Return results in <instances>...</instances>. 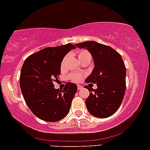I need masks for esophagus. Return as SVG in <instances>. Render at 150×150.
<instances>
[{
    "mask_svg": "<svg viewBox=\"0 0 150 150\" xmlns=\"http://www.w3.org/2000/svg\"><path fill=\"white\" fill-rule=\"evenodd\" d=\"M82 88V86H80V85H77V89H78V90H80V89H81Z\"/></svg>",
    "mask_w": 150,
    "mask_h": 150,
    "instance_id": "esophagus-1",
    "label": "esophagus"
}]
</instances>
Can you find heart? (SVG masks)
Here are the masks:
<instances>
[{"label":"heart","instance_id":"b5f03b06","mask_svg":"<svg viewBox=\"0 0 150 150\" xmlns=\"http://www.w3.org/2000/svg\"><path fill=\"white\" fill-rule=\"evenodd\" d=\"M78 58L80 61H81V60L82 59H85V58H90L91 59V56L87 51H81L78 53ZM66 59H67V56H65V57L63 59V61H62L61 67H63V65H64L65 62L66 61ZM69 77L70 79H71L72 81H73V82H79V81H80L81 78H82V75H81L80 74H77V73L70 74L69 75Z\"/></svg>","mask_w":150,"mask_h":150}]
</instances>
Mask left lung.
Here are the masks:
<instances>
[{"mask_svg":"<svg viewBox=\"0 0 150 150\" xmlns=\"http://www.w3.org/2000/svg\"><path fill=\"white\" fill-rule=\"evenodd\" d=\"M92 55L94 67L87 77V83L97 84V88L85 86L89 91L86 99L87 111L97 118H107L120 107L125 92L126 69L121 56L110 46L96 42L75 44Z\"/></svg>","mask_w":150,"mask_h":150,"instance_id":"1","label":"left lung"}]
</instances>
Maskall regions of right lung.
<instances>
[{
  "instance_id": "right-lung-1",
  "label": "right lung",
  "mask_w": 150,
  "mask_h": 150,
  "mask_svg": "<svg viewBox=\"0 0 150 150\" xmlns=\"http://www.w3.org/2000/svg\"><path fill=\"white\" fill-rule=\"evenodd\" d=\"M73 44L48 47L29 56L24 62L20 77L22 95L28 107L43 120L56 122L70 111L77 92L75 84L67 82L63 90L55 89L53 81L61 73L62 61Z\"/></svg>"
}]
</instances>
